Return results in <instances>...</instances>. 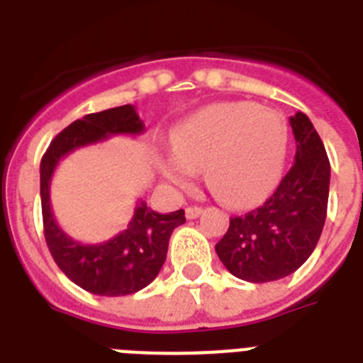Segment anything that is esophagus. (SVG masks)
I'll return each mask as SVG.
<instances>
[{"mask_svg":"<svg viewBox=\"0 0 363 363\" xmlns=\"http://www.w3.org/2000/svg\"><path fill=\"white\" fill-rule=\"evenodd\" d=\"M201 213H203V209H201V207H196V205H194V207H186V218H188V220H194V218H198Z\"/></svg>","mask_w":363,"mask_h":363,"instance_id":"34e87169","label":"esophagus"}]
</instances>
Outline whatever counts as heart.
<instances>
[{
	"instance_id": "heart-1",
	"label": "heart",
	"mask_w": 363,
	"mask_h": 363,
	"mask_svg": "<svg viewBox=\"0 0 363 363\" xmlns=\"http://www.w3.org/2000/svg\"><path fill=\"white\" fill-rule=\"evenodd\" d=\"M175 156L162 160L171 184L188 188L192 173L222 203L245 207L264 199L281 177L288 124L281 113L250 101L211 105L182 122L171 135Z\"/></svg>"
}]
</instances>
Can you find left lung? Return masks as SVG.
Wrapping results in <instances>:
<instances>
[{"label": "left lung", "instance_id": "1", "mask_svg": "<svg viewBox=\"0 0 363 363\" xmlns=\"http://www.w3.org/2000/svg\"><path fill=\"white\" fill-rule=\"evenodd\" d=\"M296 156L262 207L230 218L216 242L226 269L248 282L279 281L299 269L315 250L326 222L330 160L309 116H290Z\"/></svg>", "mask_w": 363, "mask_h": 363}]
</instances>
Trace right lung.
I'll return each mask as SVG.
<instances>
[{
    "label": "right lung",
    "instance_id": "add662e5",
    "mask_svg": "<svg viewBox=\"0 0 363 363\" xmlns=\"http://www.w3.org/2000/svg\"><path fill=\"white\" fill-rule=\"evenodd\" d=\"M145 124L133 105L86 115L54 137L41 160L43 228L48 250L58 267L77 286L96 296H128L156 279L167 256L173 230L186 222L184 211L160 215L139 201L124 232L109 241L84 245L56 224L50 209V181L56 165L77 148L105 141L111 135H139Z\"/></svg>",
    "mask_w": 363,
    "mask_h": 363
}]
</instances>
